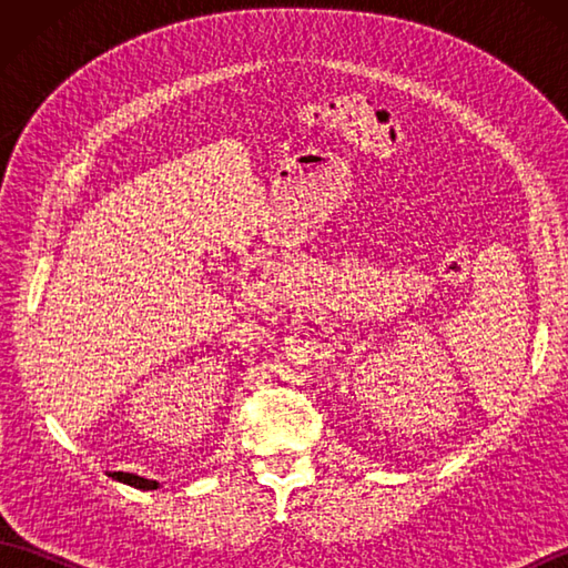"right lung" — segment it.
Listing matches in <instances>:
<instances>
[{
	"mask_svg": "<svg viewBox=\"0 0 568 568\" xmlns=\"http://www.w3.org/2000/svg\"><path fill=\"white\" fill-rule=\"evenodd\" d=\"M114 480H119V484H126L131 488H139V490H155L159 488V484L155 480H149V478H141L136 474H124V470H114V474H110Z\"/></svg>",
	"mask_w": 568,
	"mask_h": 568,
	"instance_id": "obj_1",
	"label": "right lung"
}]
</instances>
